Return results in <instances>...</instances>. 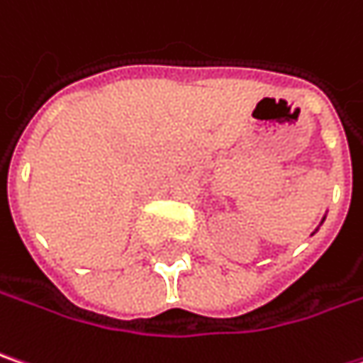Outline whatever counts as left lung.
Returning <instances> with one entry per match:
<instances>
[{
  "label": "left lung",
  "instance_id": "8db88e82",
  "mask_svg": "<svg viewBox=\"0 0 363 363\" xmlns=\"http://www.w3.org/2000/svg\"><path fill=\"white\" fill-rule=\"evenodd\" d=\"M325 218H327V216H325ZM325 218H323V222H325ZM323 222H320V224H323ZM316 230H318V228H316ZM316 230H314V232H316Z\"/></svg>",
  "mask_w": 363,
  "mask_h": 363
}]
</instances>
